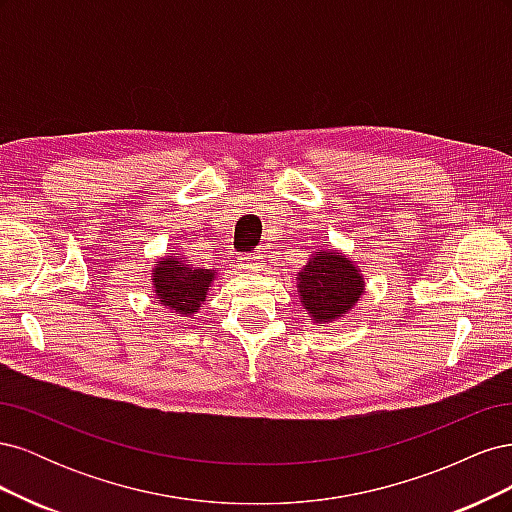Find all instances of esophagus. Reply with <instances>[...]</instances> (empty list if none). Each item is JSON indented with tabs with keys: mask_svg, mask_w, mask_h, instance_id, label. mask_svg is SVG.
<instances>
[{
	"mask_svg": "<svg viewBox=\"0 0 512 512\" xmlns=\"http://www.w3.org/2000/svg\"><path fill=\"white\" fill-rule=\"evenodd\" d=\"M239 265L247 271H260L262 265H265V260H262V254H245L239 258Z\"/></svg>",
	"mask_w": 512,
	"mask_h": 512,
	"instance_id": "34e87169",
	"label": "esophagus"
}]
</instances>
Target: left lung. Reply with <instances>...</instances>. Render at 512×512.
Segmentation results:
<instances>
[{"mask_svg": "<svg viewBox=\"0 0 512 512\" xmlns=\"http://www.w3.org/2000/svg\"><path fill=\"white\" fill-rule=\"evenodd\" d=\"M303 309L318 327L348 314L361 301L365 277L356 262L339 250H318L297 275Z\"/></svg>", "mask_w": 512, "mask_h": 512, "instance_id": "left-lung-1", "label": "left lung"}]
</instances>
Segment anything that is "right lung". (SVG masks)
Returning a JSON list of instances; mask_svg holds the SVG:
<instances>
[{
	"mask_svg": "<svg viewBox=\"0 0 512 512\" xmlns=\"http://www.w3.org/2000/svg\"><path fill=\"white\" fill-rule=\"evenodd\" d=\"M215 271L190 265L188 258L164 256L151 271L156 299L168 312L181 316H194L215 280Z\"/></svg>",
	"mask_w": 512,
	"mask_h": 512,
	"instance_id": "add662e5",
	"label": "right lung"
}]
</instances>
